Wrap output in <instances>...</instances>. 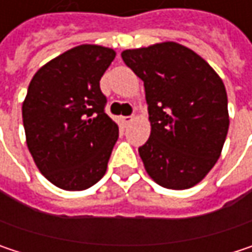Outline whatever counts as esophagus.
Returning <instances> with one entry per match:
<instances>
[{"label": "esophagus", "instance_id": "34e87169", "mask_svg": "<svg viewBox=\"0 0 252 252\" xmlns=\"http://www.w3.org/2000/svg\"><path fill=\"white\" fill-rule=\"evenodd\" d=\"M120 120H121V124L126 126L129 123H131V121H132V117H121Z\"/></svg>", "mask_w": 252, "mask_h": 252}]
</instances>
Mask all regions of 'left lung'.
I'll use <instances>...</instances> for the list:
<instances>
[{"instance_id": "obj_1", "label": "left lung", "mask_w": 252, "mask_h": 252, "mask_svg": "<svg viewBox=\"0 0 252 252\" xmlns=\"http://www.w3.org/2000/svg\"><path fill=\"white\" fill-rule=\"evenodd\" d=\"M121 57L144 81L150 137L138 153L147 175L169 189L197 185L216 165L226 140L222 78L192 49L171 40L126 49Z\"/></svg>"}]
</instances>
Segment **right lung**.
<instances>
[{"mask_svg": "<svg viewBox=\"0 0 252 252\" xmlns=\"http://www.w3.org/2000/svg\"><path fill=\"white\" fill-rule=\"evenodd\" d=\"M112 48L84 43L42 65L23 100L27 149L51 184L65 191L94 185L108 169L118 126L103 111L99 81Z\"/></svg>", "mask_w": 252, "mask_h": 252, "instance_id": "1", "label": "right lung"}]
</instances>
